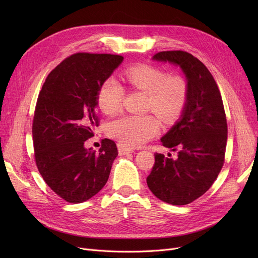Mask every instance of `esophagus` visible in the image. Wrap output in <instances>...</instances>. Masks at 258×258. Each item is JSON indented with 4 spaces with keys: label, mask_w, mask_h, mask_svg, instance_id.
I'll use <instances>...</instances> for the list:
<instances>
[{
    "label": "esophagus",
    "mask_w": 258,
    "mask_h": 258,
    "mask_svg": "<svg viewBox=\"0 0 258 258\" xmlns=\"http://www.w3.org/2000/svg\"><path fill=\"white\" fill-rule=\"evenodd\" d=\"M118 152H119L120 156H124V155L133 153L134 152V148L125 146V145L121 144V143H118Z\"/></svg>",
    "instance_id": "1"
}]
</instances>
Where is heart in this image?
Masks as SVG:
<instances>
[{"label":"heart","instance_id":"obj_1","mask_svg":"<svg viewBox=\"0 0 258 258\" xmlns=\"http://www.w3.org/2000/svg\"><path fill=\"white\" fill-rule=\"evenodd\" d=\"M124 79L133 89L146 93V111H154L163 122L169 123L179 116L186 102L188 86L183 76L170 74L158 68L142 64L124 72ZM124 99V89L114 78L101 85L98 103L103 113L112 115L120 111ZM158 119L151 114L122 116L107 126L108 136L125 146H140L157 136Z\"/></svg>","mask_w":258,"mask_h":258}]
</instances>
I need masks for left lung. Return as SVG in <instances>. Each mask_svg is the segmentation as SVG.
Instances as JSON below:
<instances>
[{
	"label": "left lung",
	"mask_w": 258,
	"mask_h": 258,
	"mask_svg": "<svg viewBox=\"0 0 258 258\" xmlns=\"http://www.w3.org/2000/svg\"><path fill=\"white\" fill-rule=\"evenodd\" d=\"M153 59L179 66L188 93L181 118L161 138L162 145L178 152V158L156 153L146 182L161 201L187 205L208 190L224 165L228 134L224 104L212 74L192 54L162 51Z\"/></svg>",
	"instance_id": "left-lung-1"
}]
</instances>
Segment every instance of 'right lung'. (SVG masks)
Segmentation results:
<instances>
[{"instance_id":"right-lung-1","label":"right lung","mask_w":258,"mask_h":258,"mask_svg":"<svg viewBox=\"0 0 258 258\" xmlns=\"http://www.w3.org/2000/svg\"><path fill=\"white\" fill-rule=\"evenodd\" d=\"M122 60L114 54L75 53L49 73L38 94L32 123L35 163L47 185L72 204L101 190L118 156L113 140L103 139L97 153L85 142L99 125L100 87Z\"/></svg>"}]
</instances>
